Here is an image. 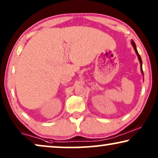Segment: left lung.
<instances>
[{
	"label": "left lung",
	"instance_id": "8db88e82",
	"mask_svg": "<svg viewBox=\"0 0 158 158\" xmlns=\"http://www.w3.org/2000/svg\"><path fill=\"white\" fill-rule=\"evenodd\" d=\"M131 44H132V46L134 47V49H135V50L136 52V54H137V57H138V59L139 60V62H140V67H141V71H142V73L143 74V70H142V59H141V57H140V55H139V53H138V52L137 50V47H136V44L135 42H134L133 40H131Z\"/></svg>",
	"mask_w": 158,
	"mask_h": 158
}]
</instances>
